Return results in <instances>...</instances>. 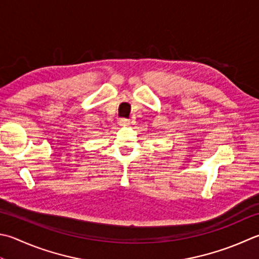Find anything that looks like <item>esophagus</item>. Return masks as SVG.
I'll return each mask as SVG.
<instances>
[{
  "mask_svg": "<svg viewBox=\"0 0 259 259\" xmlns=\"http://www.w3.org/2000/svg\"><path fill=\"white\" fill-rule=\"evenodd\" d=\"M119 124L120 125H128L130 124V119L128 118H120L119 119Z\"/></svg>",
  "mask_w": 259,
  "mask_h": 259,
  "instance_id": "obj_1",
  "label": "esophagus"
}]
</instances>
